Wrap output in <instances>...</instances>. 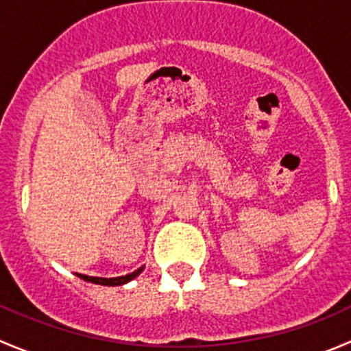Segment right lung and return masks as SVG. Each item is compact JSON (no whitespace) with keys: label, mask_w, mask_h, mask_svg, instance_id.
<instances>
[{"label":"right lung","mask_w":351,"mask_h":351,"mask_svg":"<svg viewBox=\"0 0 351 351\" xmlns=\"http://www.w3.org/2000/svg\"><path fill=\"white\" fill-rule=\"evenodd\" d=\"M144 270V267L137 268L136 271H132V274L129 275H123V277H115V278H101V277H88V275H81V274H76L77 277L83 278L84 282H91V284H98V285H108V287H117V285H123L127 284V282L134 280V278L137 277V275L141 274V271Z\"/></svg>","instance_id":"obj_1"}]
</instances>
